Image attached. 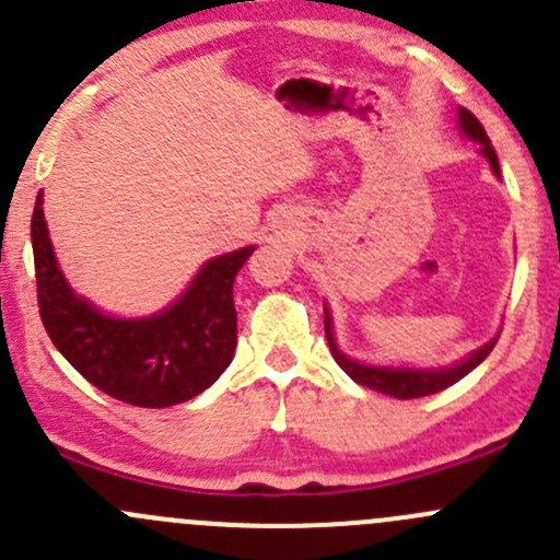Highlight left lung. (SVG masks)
Here are the masks:
<instances>
[{"mask_svg":"<svg viewBox=\"0 0 560 560\" xmlns=\"http://www.w3.org/2000/svg\"><path fill=\"white\" fill-rule=\"evenodd\" d=\"M457 118H460L463 132H466L468 138L479 140V145H482V149H479V151H482L485 160L490 162L493 173L499 175V156H495L493 145H490L488 135H485V127H482V124H479V118L474 116L471 110H466V107H460V110H457ZM325 336H327V343H330V352H332V358H336V363L341 365V369L347 371V374L352 376V380L358 382V385L376 389V393L393 395V398H400V400L422 398V395L442 393V389H447L450 385H455V382H460L463 376L468 374V371L477 369V365L482 363V360L488 358L490 352H493L495 341H499V336H495L493 341H488V343H485V347H479L477 352L468 354V358L463 360V363L453 365V369L411 371V369H374V365L354 363V360H349L347 354L338 352L336 341H332L330 316H327V308H325Z\"/></svg>","mask_w":560,"mask_h":560,"instance_id":"8db88e82","label":"left lung"}]
</instances>
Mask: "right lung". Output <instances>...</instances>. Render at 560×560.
<instances>
[{"mask_svg":"<svg viewBox=\"0 0 560 560\" xmlns=\"http://www.w3.org/2000/svg\"><path fill=\"white\" fill-rule=\"evenodd\" d=\"M32 248L39 319L50 341L110 398L143 409L184 404L211 387L233 360L238 343L233 281L252 246L202 265L184 298L149 319H113L72 295L56 268L43 195L32 213Z\"/></svg>","mask_w":560,"mask_h":560,"instance_id":"add662e5","label":"right lung"}]
</instances>
